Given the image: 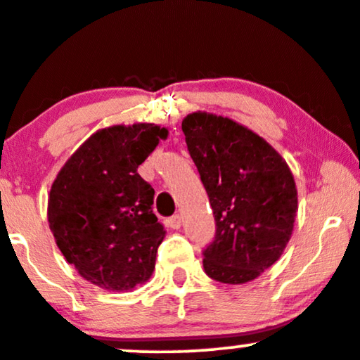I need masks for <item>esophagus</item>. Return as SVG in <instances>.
<instances>
[{"label":"esophagus","instance_id":"1","mask_svg":"<svg viewBox=\"0 0 360 360\" xmlns=\"http://www.w3.org/2000/svg\"><path fill=\"white\" fill-rule=\"evenodd\" d=\"M167 225L173 230H179L181 227V217L180 215H173L167 220Z\"/></svg>","mask_w":360,"mask_h":360}]
</instances>
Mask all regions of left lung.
<instances>
[{
    "mask_svg": "<svg viewBox=\"0 0 360 360\" xmlns=\"http://www.w3.org/2000/svg\"><path fill=\"white\" fill-rule=\"evenodd\" d=\"M215 217L203 269L221 283H245L281 259L297 214L294 175L262 136L230 118L195 112L181 122Z\"/></svg>",
    "mask_w": 360,
    "mask_h": 360,
    "instance_id": "obj_1",
    "label": "left lung"
}]
</instances>
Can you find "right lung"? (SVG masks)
<instances>
[{
	"label": "right lung",
	"instance_id": "1",
	"mask_svg": "<svg viewBox=\"0 0 360 360\" xmlns=\"http://www.w3.org/2000/svg\"><path fill=\"white\" fill-rule=\"evenodd\" d=\"M167 135L153 123L98 130L51 185L48 221L58 248L85 281L105 290H131L153 274L165 229L139 167Z\"/></svg>",
	"mask_w": 360,
	"mask_h": 360
}]
</instances>
